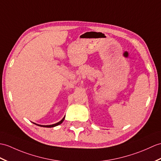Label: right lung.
Segmentation results:
<instances>
[{
	"label": "right lung",
	"instance_id": "add662e5",
	"mask_svg": "<svg viewBox=\"0 0 161 161\" xmlns=\"http://www.w3.org/2000/svg\"><path fill=\"white\" fill-rule=\"evenodd\" d=\"M64 118H65V117H64L60 121H59L58 123H55V124H53V125H41L36 124V123H35V124H36V125H38V126L44 127V128H52V127H55V126H57V125H59V124H61V123L64 121Z\"/></svg>",
	"mask_w": 161,
	"mask_h": 161
}]
</instances>
